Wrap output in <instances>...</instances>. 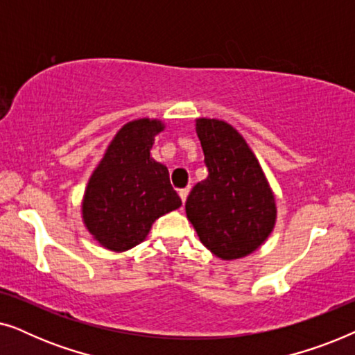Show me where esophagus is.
Here are the masks:
<instances>
[{
    "mask_svg": "<svg viewBox=\"0 0 355 355\" xmlns=\"http://www.w3.org/2000/svg\"><path fill=\"white\" fill-rule=\"evenodd\" d=\"M187 196H189V189H181V191H179V197H181L182 203H186Z\"/></svg>",
    "mask_w": 355,
    "mask_h": 355,
    "instance_id": "esophagus-1",
    "label": "esophagus"
}]
</instances>
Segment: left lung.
<instances>
[{"instance_id": "obj_1", "label": "left lung", "mask_w": 355, "mask_h": 355, "mask_svg": "<svg viewBox=\"0 0 355 355\" xmlns=\"http://www.w3.org/2000/svg\"><path fill=\"white\" fill-rule=\"evenodd\" d=\"M208 176L186 202L187 218L202 244L223 260L245 257L273 231L276 207L255 155L231 124L197 119Z\"/></svg>"}]
</instances>
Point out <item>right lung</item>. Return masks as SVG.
I'll return each mask as SVG.
<instances>
[{"label": "right lung", "mask_w": 355, "mask_h": 355, "mask_svg": "<svg viewBox=\"0 0 355 355\" xmlns=\"http://www.w3.org/2000/svg\"><path fill=\"white\" fill-rule=\"evenodd\" d=\"M162 130L157 119L125 124L92 174L82 213L87 230L106 249H132L157 218L181 207L168 168L150 157L155 135Z\"/></svg>", "instance_id": "add662e5"}]
</instances>
